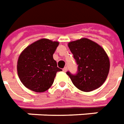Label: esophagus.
Segmentation results:
<instances>
[{
    "instance_id": "34e87169",
    "label": "esophagus",
    "mask_w": 124,
    "mask_h": 124,
    "mask_svg": "<svg viewBox=\"0 0 124 124\" xmlns=\"http://www.w3.org/2000/svg\"><path fill=\"white\" fill-rule=\"evenodd\" d=\"M62 70H63V71H64V72H66V70H67V67H66V66H65V67H64V68Z\"/></svg>"
}]
</instances>
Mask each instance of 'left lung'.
<instances>
[{"instance_id":"1","label":"left lung","mask_w":124,"mask_h":124,"mask_svg":"<svg viewBox=\"0 0 124 124\" xmlns=\"http://www.w3.org/2000/svg\"><path fill=\"white\" fill-rule=\"evenodd\" d=\"M68 46L78 65L76 74L66 72L73 84L84 92L100 87L110 69L108 57L104 49L87 38L70 42Z\"/></svg>"}]
</instances>
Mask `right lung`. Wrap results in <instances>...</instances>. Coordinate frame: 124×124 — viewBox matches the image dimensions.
<instances>
[{
	"label": "right lung",
	"mask_w": 124,
	"mask_h": 124,
	"mask_svg": "<svg viewBox=\"0 0 124 124\" xmlns=\"http://www.w3.org/2000/svg\"><path fill=\"white\" fill-rule=\"evenodd\" d=\"M58 45V42L40 39L21 53L17 70L24 86L37 93L46 91L51 86L56 73L62 70L53 58Z\"/></svg>",
	"instance_id": "add662e5"
}]
</instances>
